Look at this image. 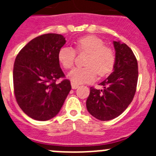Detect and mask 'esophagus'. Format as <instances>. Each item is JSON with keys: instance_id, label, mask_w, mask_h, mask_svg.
Wrapping results in <instances>:
<instances>
[{"instance_id": "obj_1", "label": "esophagus", "mask_w": 156, "mask_h": 156, "mask_svg": "<svg viewBox=\"0 0 156 156\" xmlns=\"http://www.w3.org/2000/svg\"><path fill=\"white\" fill-rule=\"evenodd\" d=\"M71 85H72V88H73V89H76V88L79 87V85L76 84V83H73V82L71 83Z\"/></svg>"}]
</instances>
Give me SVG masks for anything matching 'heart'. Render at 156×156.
I'll return each mask as SVG.
<instances>
[{
  "label": "heart",
  "instance_id": "1",
  "mask_svg": "<svg viewBox=\"0 0 156 156\" xmlns=\"http://www.w3.org/2000/svg\"><path fill=\"white\" fill-rule=\"evenodd\" d=\"M76 51L78 53H87L83 68H76L69 73L70 80L76 84L94 81L97 76H105L114 69L115 54L105 42L95 36H86L76 42ZM76 51L71 47H62L58 53V60L63 68L72 69L74 66Z\"/></svg>",
  "mask_w": 156,
  "mask_h": 156
}]
</instances>
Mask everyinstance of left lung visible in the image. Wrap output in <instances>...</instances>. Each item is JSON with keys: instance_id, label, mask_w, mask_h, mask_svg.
<instances>
[{"instance_id": "8db88e82", "label": "left lung", "mask_w": 156, "mask_h": 156, "mask_svg": "<svg viewBox=\"0 0 156 156\" xmlns=\"http://www.w3.org/2000/svg\"><path fill=\"white\" fill-rule=\"evenodd\" d=\"M113 44V72L99 84L103 89L90 88L86 102L89 113L101 121L111 120L121 115L131 103L137 89L138 66L134 54L126 44L114 41Z\"/></svg>"}]
</instances>
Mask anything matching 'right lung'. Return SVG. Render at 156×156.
I'll list each match as a JSON object with an SVG mask.
<instances>
[{
	"instance_id": "obj_1",
	"label": "right lung",
	"mask_w": 156,
	"mask_h": 156,
	"mask_svg": "<svg viewBox=\"0 0 156 156\" xmlns=\"http://www.w3.org/2000/svg\"><path fill=\"white\" fill-rule=\"evenodd\" d=\"M66 44L61 34L36 37L16 56L13 68L14 93L21 109L32 119L46 121L59 112L71 90L60 68L58 53Z\"/></svg>"
}]
</instances>
